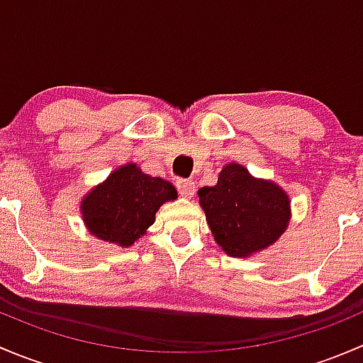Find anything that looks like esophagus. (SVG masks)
<instances>
[{"instance_id": "34e87169", "label": "esophagus", "mask_w": 363, "mask_h": 363, "mask_svg": "<svg viewBox=\"0 0 363 363\" xmlns=\"http://www.w3.org/2000/svg\"><path fill=\"white\" fill-rule=\"evenodd\" d=\"M177 189L184 199H191V196L195 195V182L181 179V181H177Z\"/></svg>"}]
</instances>
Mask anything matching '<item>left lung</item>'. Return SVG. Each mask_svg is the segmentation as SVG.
I'll return each mask as SVG.
<instances>
[{"label": "left lung", "instance_id": "1", "mask_svg": "<svg viewBox=\"0 0 363 363\" xmlns=\"http://www.w3.org/2000/svg\"><path fill=\"white\" fill-rule=\"evenodd\" d=\"M207 225L226 255L247 258L272 246L290 223V199L272 181L239 163L219 172L218 184L199 189Z\"/></svg>", "mask_w": 363, "mask_h": 363}]
</instances>
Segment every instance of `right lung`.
Here are the masks:
<instances>
[{"label": "right lung", "mask_w": 363, "mask_h": 363, "mask_svg": "<svg viewBox=\"0 0 363 363\" xmlns=\"http://www.w3.org/2000/svg\"><path fill=\"white\" fill-rule=\"evenodd\" d=\"M175 199L177 189L172 182L128 163L84 196L80 212L91 235L128 247L147 232L161 205Z\"/></svg>", "instance_id": "add662e5"}]
</instances>
